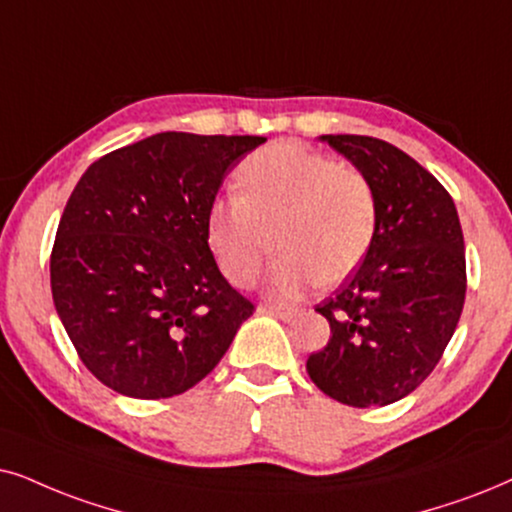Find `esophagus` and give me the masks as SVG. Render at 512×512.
<instances>
[{
  "instance_id": "1",
  "label": "esophagus",
  "mask_w": 512,
  "mask_h": 512,
  "mask_svg": "<svg viewBox=\"0 0 512 512\" xmlns=\"http://www.w3.org/2000/svg\"><path fill=\"white\" fill-rule=\"evenodd\" d=\"M264 312L276 316V319L281 321H295L297 319V309H288V307H264Z\"/></svg>"
}]
</instances>
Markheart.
Masks as SVG:
<instances>
[{
  "label": "heart",
  "mask_w": 512,
  "mask_h": 512,
  "mask_svg": "<svg viewBox=\"0 0 512 512\" xmlns=\"http://www.w3.org/2000/svg\"><path fill=\"white\" fill-rule=\"evenodd\" d=\"M236 191L210 203L205 238L238 288L257 281L271 243V295L288 300L314 281L335 286L359 269L378 231L366 174L293 141L250 153L236 170Z\"/></svg>",
  "instance_id": "1"
}]
</instances>
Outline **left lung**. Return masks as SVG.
I'll return each instance as SVG.
<instances>
[{
	"label": "left lung",
	"instance_id": "1",
	"mask_svg": "<svg viewBox=\"0 0 512 512\" xmlns=\"http://www.w3.org/2000/svg\"><path fill=\"white\" fill-rule=\"evenodd\" d=\"M321 141L373 184L378 231L361 267L316 307L331 340L309 354L307 373L340 404L387 406L435 371L461 319V222L449 191L397 146L359 134Z\"/></svg>",
	"mask_w": 512,
	"mask_h": 512
}]
</instances>
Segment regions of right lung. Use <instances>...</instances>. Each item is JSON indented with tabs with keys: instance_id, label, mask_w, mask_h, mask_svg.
<instances>
[{
	"instance_id": "1",
	"label": "right lung",
	"mask_w": 512,
	"mask_h": 512,
	"mask_svg": "<svg viewBox=\"0 0 512 512\" xmlns=\"http://www.w3.org/2000/svg\"><path fill=\"white\" fill-rule=\"evenodd\" d=\"M264 137L160 132L87 167L51 250V295L82 364L134 399L191 390L219 364L252 302L205 238L226 174Z\"/></svg>"
}]
</instances>
